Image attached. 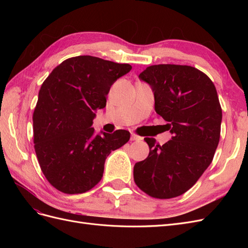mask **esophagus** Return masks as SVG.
Returning a JSON list of instances; mask_svg holds the SVG:
<instances>
[{
	"label": "esophagus",
	"instance_id": "1",
	"mask_svg": "<svg viewBox=\"0 0 248 248\" xmlns=\"http://www.w3.org/2000/svg\"><path fill=\"white\" fill-rule=\"evenodd\" d=\"M130 140H141V138H140V137H139V136H137L136 133H131V138H130Z\"/></svg>",
	"mask_w": 248,
	"mask_h": 248
}]
</instances>
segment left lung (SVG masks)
Segmentation results:
<instances>
[{
    "label": "left lung",
    "mask_w": 248,
    "mask_h": 248,
    "mask_svg": "<svg viewBox=\"0 0 248 248\" xmlns=\"http://www.w3.org/2000/svg\"><path fill=\"white\" fill-rule=\"evenodd\" d=\"M139 78L151 87L155 111L170 123L172 137L162 146L145 139L150 152L134 164V182L150 197L176 198L212 162L222 120L217 91L205 73L186 65H153Z\"/></svg>",
    "instance_id": "8db88e82"
}]
</instances>
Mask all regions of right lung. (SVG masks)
Returning a JSON list of instances; mask_svg holds the SVG:
<instances>
[{
    "label": "right lung",
    "instance_id": "right-lung-1",
    "mask_svg": "<svg viewBox=\"0 0 248 248\" xmlns=\"http://www.w3.org/2000/svg\"><path fill=\"white\" fill-rule=\"evenodd\" d=\"M131 68L78 56L65 60L44 80L33 115L34 147L42 172L58 190L76 194L93 188L107 157L129 140V131L96 134L92 125L111 85Z\"/></svg>",
    "mask_w": 248,
    "mask_h": 248
}]
</instances>
